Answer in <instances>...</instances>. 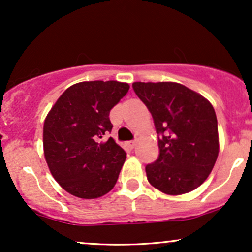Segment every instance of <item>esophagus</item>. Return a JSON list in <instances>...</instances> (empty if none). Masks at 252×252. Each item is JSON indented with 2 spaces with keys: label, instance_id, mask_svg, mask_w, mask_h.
Segmentation results:
<instances>
[{
  "label": "esophagus",
  "instance_id": "obj_1",
  "mask_svg": "<svg viewBox=\"0 0 252 252\" xmlns=\"http://www.w3.org/2000/svg\"><path fill=\"white\" fill-rule=\"evenodd\" d=\"M136 143H137V142H136V141H129V142L126 143V146L128 147L129 149H134L135 146H136Z\"/></svg>",
  "mask_w": 252,
  "mask_h": 252
}]
</instances>
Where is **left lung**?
<instances>
[{
  "instance_id": "8db88e82",
  "label": "left lung",
  "mask_w": 252,
  "mask_h": 252,
  "mask_svg": "<svg viewBox=\"0 0 252 252\" xmlns=\"http://www.w3.org/2000/svg\"><path fill=\"white\" fill-rule=\"evenodd\" d=\"M132 89L160 135L158 158L146 167L149 184L169 195L195 189L209 178L219 153L212 104L179 83L136 82Z\"/></svg>"
}]
</instances>
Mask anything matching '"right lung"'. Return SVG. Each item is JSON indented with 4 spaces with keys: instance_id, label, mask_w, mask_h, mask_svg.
<instances>
[{
    "instance_id": "right-lung-1",
    "label": "right lung",
    "mask_w": 252,
    "mask_h": 252,
    "mask_svg": "<svg viewBox=\"0 0 252 252\" xmlns=\"http://www.w3.org/2000/svg\"><path fill=\"white\" fill-rule=\"evenodd\" d=\"M116 80L77 83L65 90L43 123V154L51 174L70 194L96 199L114 189L126 154L112 137L110 110L129 90Z\"/></svg>"
}]
</instances>
